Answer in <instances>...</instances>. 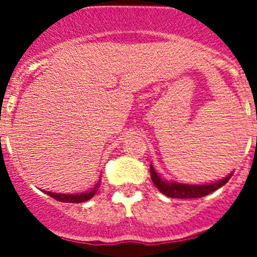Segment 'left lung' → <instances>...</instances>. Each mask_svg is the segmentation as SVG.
Segmentation results:
<instances>
[{
  "label": "left lung",
  "mask_w": 257,
  "mask_h": 257,
  "mask_svg": "<svg viewBox=\"0 0 257 257\" xmlns=\"http://www.w3.org/2000/svg\"><path fill=\"white\" fill-rule=\"evenodd\" d=\"M231 174H229L225 178L220 179L217 181H212V183L206 184H185L179 183V181L167 180V179L162 178L158 172L154 170L153 165H151V176L152 181L157 187V189L163 193L165 196L171 197V198H201L205 197L210 193L215 192L222 185H225L231 178Z\"/></svg>",
  "instance_id": "8db88e82"
}]
</instances>
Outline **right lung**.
I'll list each match as a JSON object with an SVG mask.
<instances>
[{
    "mask_svg": "<svg viewBox=\"0 0 257 257\" xmlns=\"http://www.w3.org/2000/svg\"><path fill=\"white\" fill-rule=\"evenodd\" d=\"M101 178V176H100ZM100 187V180L99 183L96 184L94 187V189H91L90 192H85V193H76V194H64V193H55V192H46L47 196L52 197L54 199L59 202H65V203H82V202L88 201V199H91L92 197L95 196L97 193V189Z\"/></svg>",
    "mask_w": 257,
    "mask_h": 257,
    "instance_id": "1",
    "label": "right lung"
}]
</instances>
